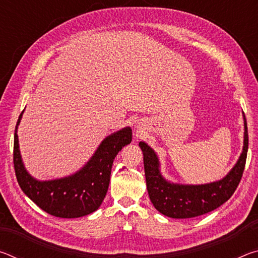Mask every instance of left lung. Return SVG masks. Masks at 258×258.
<instances>
[{
  "label": "left lung",
  "mask_w": 258,
  "mask_h": 258,
  "mask_svg": "<svg viewBox=\"0 0 258 258\" xmlns=\"http://www.w3.org/2000/svg\"><path fill=\"white\" fill-rule=\"evenodd\" d=\"M143 152L147 189L157 211L172 218H191L209 213L228 202L241 180L248 151V130L244 118L243 150L223 180L204 185H178L166 182L159 173L157 156L145 142L139 143Z\"/></svg>",
  "instance_id": "1"
}]
</instances>
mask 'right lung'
Returning <instances> with one entry per match:
<instances>
[{
	"mask_svg": "<svg viewBox=\"0 0 258 258\" xmlns=\"http://www.w3.org/2000/svg\"><path fill=\"white\" fill-rule=\"evenodd\" d=\"M23 112L14 141V166L21 190L41 209L56 217L75 218L97 211L108 191L113 159L132 141V130L126 127L104 139L86 166L74 175L40 182L26 172L20 158L17 126Z\"/></svg>",
	"mask_w": 258,
	"mask_h": 258,
	"instance_id": "right-lung-1",
	"label": "right lung"
}]
</instances>
